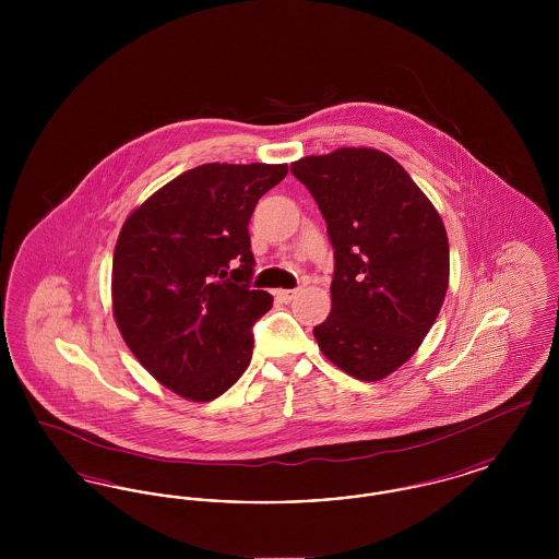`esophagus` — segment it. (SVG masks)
Wrapping results in <instances>:
<instances>
[{"label": "esophagus", "mask_w": 559, "mask_h": 559, "mask_svg": "<svg viewBox=\"0 0 559 559\" xmlns=\"http://www.w3.org/2000/svg\"><path fill=\"white\" fill-rule=\"evenodd\" d=\"M297 293H299V289H281V292H276V297H278L283 304H289V301H293V299L297 297Z\"/></svg>", "instance_id": "1"}]
</instances>
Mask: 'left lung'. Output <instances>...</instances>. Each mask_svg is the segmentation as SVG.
Returning <instances> with one entry per match:
<instances>
[{
    "label": "left lung",
    "instance_id": "left-lung-1",
    "mask_svg": "<svg viewBox=\"0 0 559 559\" xmlns=\"http://www.w3.org/2000/svg\"><path fill=\"white\" fill-rule=\"evenodd\" d=\"M326 222L333 308L314 326L322 354L360 381L396 371L421 346L449 287V239L402 165L374 148L292 163Z\"/></svg>",
    "mask_w": 559,
    "mask_h": 559
}]
</instances>
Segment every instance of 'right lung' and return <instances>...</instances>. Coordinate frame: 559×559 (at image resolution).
I'll list each match as a JSON object with an SVG mask.
<instances>
[{
	"mask_svg": "<svg viewBox=\"0 0 559 559\" xmlns=\"http://www.w3.org/2000/svg\"><path fill=\"white\" fill-rule=\"evenodd\" d=\"M287 165L205 163L126 219L112 255V314L140 365L194 402L222 396L251 362L272 295L251 289L247 224Z\"/></svg>",
	"mask_w": 559,
	"mask_h": 559,
	"instance_id": "1",
	"label": "right lung"
}]
</instances>
